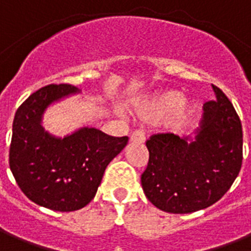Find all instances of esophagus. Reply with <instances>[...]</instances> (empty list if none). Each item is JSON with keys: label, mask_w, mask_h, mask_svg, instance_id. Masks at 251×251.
<instances>
[{"label": "esophagus", "mask_w": 251, "mask_h": 251, "mask_svg": "<svg viewBox=\"0 0 251 251\" xmlns=\"http://www.w3.org/2000/svg\"><path fill=\"white\" fill-rule=\"evenodd\" d=\"M130 140H131L132 143H144V140H146V132L142 129L135 130L131 134V136H130Z\"/></svg>", "instance_id": "34e87169"}]
</instances>
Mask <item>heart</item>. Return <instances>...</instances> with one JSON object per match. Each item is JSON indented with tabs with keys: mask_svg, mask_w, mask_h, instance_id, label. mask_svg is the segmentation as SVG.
Returning a JSON list of instances; mask_svg holds the SVG:
<instances>
[{
	"mask_svg": "<svg viewBox=\"0 0 251 251\" xmlns=\"http://www.w3.org/2000/svg\"><path fill=\"white\" fill-rule=\"evenodd\" d=\"M193 111V103L182 100V94L178 91H165L144 101L138 109V113L146 121H156L169 113L166 126L169 129L175 130L182 127L188 121Z\"/></svg>",
	"mask_w": 251,
	"mask_h": 251,
	"instance_id": "heart-1",
	"label": "heart"
}]
</instances>
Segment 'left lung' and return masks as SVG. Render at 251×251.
I'll return each instance as SVG.
<instances>
[{
	"mask_svg": "<svg viewBox=\"0 0 251 251\" xmlns=\"http://www.w3.org/2000/svg\"><path fill=\"white\" fill-rule=\"evenodd\" d=\"M213 89L217 99L203 104L193 139L162 132L146 142L150 160L140 180L147 199L160 210L188 214L211 206L241 170V121L226 94Z\"/></svg>",
	"mask_w": 251,
	"mask_h": 251,
	"instance_id": "left-lung-1",
	"label": "left lung"
}]
</instances>
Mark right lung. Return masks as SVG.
I'll use <instances>...</instances> for the list:
<instances>
[{"mask_svg":"<svg viewBox=\"0 0 251 251\" xmlns=\"http://www.w3.org/2000/svg\"><path fill=\"white\" fill-rule=\"evenodd\" d=\"M68 83L48 85L18 108L13 122L9 162L19 188L30 201L55 211H75L94 199L105 168L127 144V136H109L82 127L56 138L45 131V109L69 94Z\"/></svg>","mask_w":251,"mask_h":251,"instance_id":"1","label":"right lung"}]
</instances>
